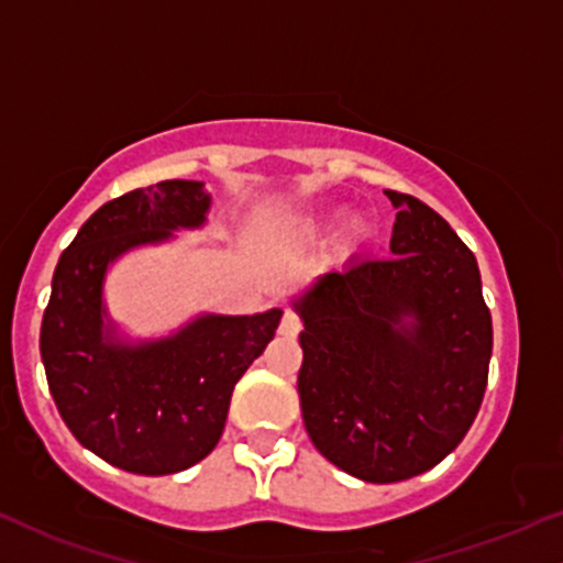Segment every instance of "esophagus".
Masks as SVG:
<instances>
[{"instance_id": "34e87169", "label": "esophagus", "mask_w": 563, "mask_h": 563, "mask_svg": "<svg viewBox=\"0 0 563 563\" xmlns=\"http://www.w3.org/2000/svg\"><path fill=\"white\" fill-rule=\"evenodd\" d=\"M301 331V320H299V314H296L294 310H286L283 312V320H280V333L283 336H288V339H294L296 333Z\"/></svg>"}]
</instances>
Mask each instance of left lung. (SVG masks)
Here are the masks:
<instances>
[{
  "instance_id": "8db88e82",
  "label": "left lung",
  "mask_w": 563,
  "mask_h": 563,
  "mask_svg": "<svg viewBox=\"0 0 563 563\" xmlns=\"http://www.w3.org/2000/svg\"><path fill=\"white\" fill-rule=\"evenodd\" d=\"M390 256H355L291 301L305 428L339 471L395 484L452 454L484 400L492 314L478 262L417 197L387 189Z\"/></svg>"
}]
</instances>
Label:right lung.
Segmentation results:
<instances>
[{
	"instance_id": "1",
	"label": "right lung",
	"mask_w": 563,
	"mask_h": 563,
	"mask_svg": "<svg viewBox=\"0 0 563 563\" xmlns=\"http://www.w3.org/2000/svg\"><path fill=\"white\" fill-rule=\"evenodd\" d=\"M202 181H159L98 208L60 253L42 318L47 385L71 435L120 471L170 475L206 460L224 432L232 390L275 336L283 310L195 314L168 336L131 339L103 301L117 258L200 230Z\"/></svg>"
}]
</instances>
